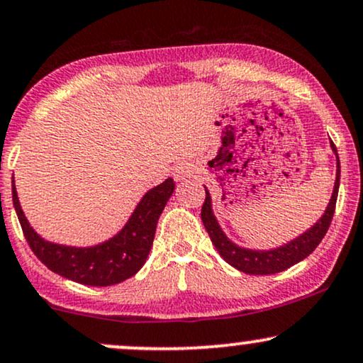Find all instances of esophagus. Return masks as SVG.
Segmentation results:
<instances>
[{"label":"esophagus","instance_id":"1","mask_svg":"<svg viewBox=\"0 0 363 363\" xmlns=\"http://www.w3.org/2000/svg\"><path fill=\"white\" fill-rule=\"evenodd\" d=\"M193 174H194V169L189 162H181L174 167V179H176V181H182V179L191 177Z\"/></svg>","mask_w":363,"mask_h":363}]
</instances>
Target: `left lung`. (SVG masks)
I'll list each match as a JSON object with an SVG mask.
<instances>
[{
    "instance_id": "1",
    "label": "left lung",
    "mask_w": 363,
    "mask_h": 363,
    "mask_svg": "<svg viewBox=\"0 0 363 363\" xmlns=\"http://www.w3.org/2000/svg\"><path fill=\"white\" fill-rule=\"evenodd\" d=\"M331 148L336 154L335 143L331 142ZM338 187H340V160L336 154V181L333 196H331L328 208H326L325 215L320 218L316 225L311 226L306 233H303L287 245L274 248V250H250V248H242L235 245L226 238V235L221 231L218 225L215 215L211 211V196L206 191V199H204L203 208H201V220H203L204 228H206L209 238H211L213 245L220 252V255L228 262L231 267L238 269L240 272L250 274V276H269V274H277L282 270L292 267L298 262L304 260L308 255H311L314 248L320 245V242L325 238L326 231H328L331 220H333L336 198H338Z\"/></svg>"
}]
</instances>
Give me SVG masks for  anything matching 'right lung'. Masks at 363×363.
<instances>
[{
  "label": "right lung",
  "mask_w": 363,
  "mask_h": 363,
  "mask_svg": "<svg viewBox=\"0 0 363 363\" xmlns=\"http://www.w3.org/2000/svg\"><path fill=\"white\" fill-rule=\"evenodd\" d=\"M176 182L167 179L150 189L138 203L125 228L101 245L76 248L45 242L30 228L21 211L15 181H13V206L18 215L21 230L30 248L45 267L74 282L84 286H113L130 279L145 264L154 243L157 221L174 193Z\"/></svg>",
  "instance_id": "obj_1"
}]
</instances>
